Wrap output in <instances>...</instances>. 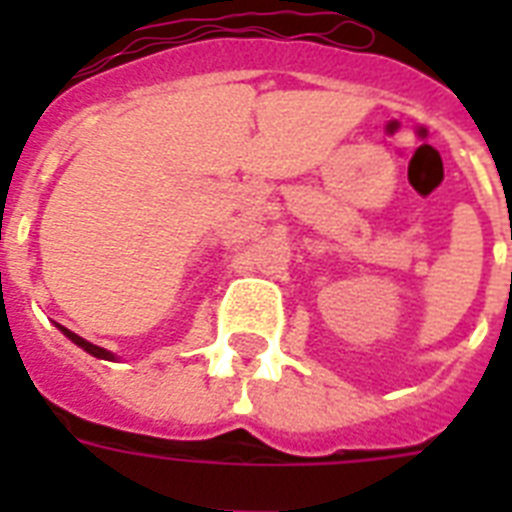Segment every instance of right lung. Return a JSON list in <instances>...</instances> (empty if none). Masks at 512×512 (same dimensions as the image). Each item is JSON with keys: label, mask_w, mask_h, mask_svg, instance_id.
Wrapping results in <instances>:
<instances>
[{"label": "right lung", "mask_w": 512, "mask_h": 512, "mask_svg": "<svg viewBox=\"0 0 512 512\" xmlns=\"http://www.w3.org/2000/svg\"><path fill=\"white\" fill-rule=\"evenodd\" d=\"M60 332H63V335H66L68 340H71V342H76V345H79V348H82V350H87V353H90V356H95V358H106V361H114V353H108L106 348H98V345H92V342H87V340H84V337L74 335V332H71V329L60 327Z\"/></svg>", "instance_id": "1"}]
</instances>
